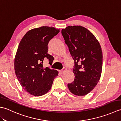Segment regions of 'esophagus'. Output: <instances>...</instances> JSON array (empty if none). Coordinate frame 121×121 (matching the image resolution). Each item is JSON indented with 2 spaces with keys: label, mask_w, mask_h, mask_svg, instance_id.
Masks as SVG:
<instances>
[{
  "label": "esophagus",
  "mask_w": 121,
  "mask_h": 121,
  "mask_svg": "<svg viewBox=\"0 0 121 121\" xmlns=\"http://www.w3.org/2000/svg\"><path fill=\"white\" fill-rule=\"evenodd\" d=\"M66 70V69L65 68H63L62 69V70H61V71H60V72L61 74H62L63 73L65 72Z\"/></svg>",
  "instance_id": "34e87169"
}]
</instances>
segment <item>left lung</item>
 <instances>
[{
    "label": "left lung",
    "mask_w": 121,
    "mask_h": 121,
    "mask_svg": "<svg viewBox=\"0 0 121 121\" xmlns=\"http://www.w3.org/2000/svg\"><path fill=\"white\" fill-rule=\"evenodd\" d=\"M61 33L74 61L75 78L68 84L69 89L76 96H85L96 87L101 76V46L95 36L80 25L69 26Z\"/></svg>",
    "instance_id": "obj_1"
}]
</instances>
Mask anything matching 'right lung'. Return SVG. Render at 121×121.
Masks as SVG:
<instances>
[{
  "mask_svg": "<svg viewBox=\"0 0 121 121\" xmlns=\"http://www.w3.org/2000/svg\"><path fill=\"white\" fill-rule=\"evenodd\" d=\"M60 32L59 29L42 26L28 31L20 42L14 59V70L19 83L25 91L34 96H41L51 89L58 72L43 68L47 59L52 65L53 57L48 54L50 40Z\"/></svg>",
  "mask_w": 121,
  "mask_h": 121,
  "instance_id": "add662e5",
  "label": "right lung"
}]
</instances>
